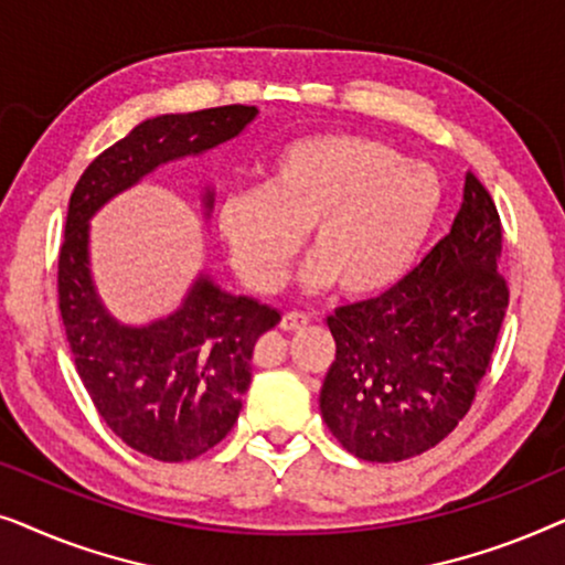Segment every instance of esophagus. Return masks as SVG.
<instances>
[{
    "instance_id": "34e87169",
    "label": "esophagus",
    "mask_w": 565,
    "mask_h": 565,
    "mask_svg": "<svg viewBox=\"0 0 565 565\" xmlns=\"http://www.w3.org/2000/svg\"><path fill=\"white\" fill-rule=\"evenodd\" d=\"M308 316L306 313H298V311H290V313H285L282 319H280V329L282 331H298V329H303V327H308Z\"/></svg>"
}]
</instances>
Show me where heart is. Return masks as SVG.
Segmentation results:
<instances>
[{"mask_svg": "<svg viewBox=\"0 0 565 565\" xmlns=\"http://www.w3.org/2000/svg\"><path fill=\"white\" fill-rule=\"evenodd\" d=\"M435 169L396 146L354 134H319L285 146L267 188L228 192L218 231L231 265L257 292L282 282L311 228L313 254L300 269L306 290L339 282L367 298L398 282L443 213Z\"/></svg>", "mask_w": 565, "mask_h": 565, "instance_id": "heart-1", "label": "heart"}]
</instances>
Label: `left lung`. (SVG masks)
<instances>
[{
  "label": "left lung",
  "mask_w": 565,
  "mask_h": 565,
  "mask_svg": "<svg viewBox=\"0 0 565 565\" xmlns=\"http://www.w3.org/2000/svg\"><path fill=\"white\" fill-rule=\"evenodd\" d=\"M501 218L473 172L450 234L383 296L342 306L321 416L344 450L398 462L443 443L473 404L507 316Z\"/></svg>",
  "instance_id": "left-lung-1"
}]
</instances>
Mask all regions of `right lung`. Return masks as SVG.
Here are the masks:
<instances>
[{"instance_id":"1","label":"right lung","mask_w":565,"mask_h":565,"mask_svg":"<svg viewBox=\"0 0 565 565\" xmlns=\"http://www.w3.org/2000/svg\"><path fill=\"white\" fill-rule=\"evenodd\" d=\"M254 115L257 107L223 105L143 120L84 169L68 200L58 311L76 373L107 427L161 462L198 458L228 435L252 381L254 342L280 313L200 275L172 316L149 327H122L92 285L89 218L159 164L238 136ZM205 207H213V192Z\"/></svg>"}]
</instances>
